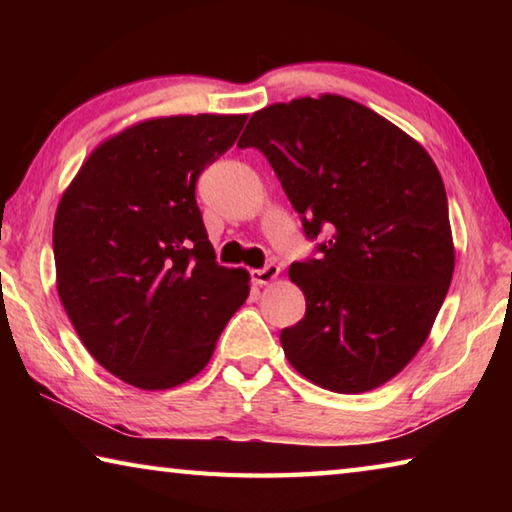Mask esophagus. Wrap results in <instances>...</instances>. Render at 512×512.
Here are the masks:
<instances>
[{"mask_svg":"<svg viewBox=\"0 0 512 512\" xmlns=\"http://www.w3.org/2000/svg\"><path fill=\"white\" fill-rule=\"evenodd\" d=\"M277 275H280V266L266 264L264 268H255V271H250V280H253V284H257V287H264V284H271Z\"/></svg>","mask_w":512,"mask_h":512,"instance_id":"34e87169","label":"esophagus"}]
</instances>
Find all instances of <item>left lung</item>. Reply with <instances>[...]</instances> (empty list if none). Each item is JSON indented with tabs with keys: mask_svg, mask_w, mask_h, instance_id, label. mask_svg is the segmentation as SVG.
<instances>
[{
	"mask_svg": "<svg viewBox=\"0 0 512 512\" xmlns=\"http://www.w3.org/2000/svg\"><path fill=\"white\" fill-rule=\"evenodd\" d=\"M239 149L271 162L318 259L289 277L307 311L282 329L302 377L334 393H366L393 379L427 341L454 275L443 178L422 146L361 103L318 99L257 110Z\"/></svg>",
	"mask_w": 512,
	"mask_h": 512,
	"instance_id": "obj_1",
	"label": "left lung"
}]
</instances>
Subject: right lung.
Listing matches in <instances>:
<instances>
[{
  "mask_svg": "<svg viewBox=\"0 0 512 512\" xmlns=\"http://www.w3.org/2000/svg\"><path fill=\"white\" fill-rule=\"evenodd\" d=\"M246 115L146 119L108 137L60 198L56 287L85 348L142 391L196 377L250 293L216 264L196 180L235 144Z\"/></svg>",
  "mask_w": 512,
  "mask_h": 512,
  "instance_id": "add662e5",
  "label": "right lung"
}]
</instances>
